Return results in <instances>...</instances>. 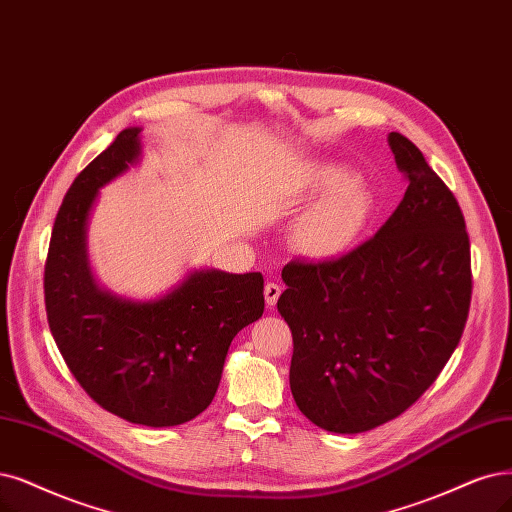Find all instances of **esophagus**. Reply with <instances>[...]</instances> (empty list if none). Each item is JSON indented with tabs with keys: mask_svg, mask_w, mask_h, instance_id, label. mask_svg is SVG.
I'll return each instance as SVG.
<instances>
[{
	"mask_svg": "<svg viewBox=\"0 0 512 512\" xmlns=\"http://www.w3.org/2000/svg\"><path fill=\"white\" fill-rule=\"evenodd\" d=\"M280 293H282V289L276 285V282H268L266 289H263V295H266L268 308H274V306H276V301H278Z\"/></svg>",
	"mask_w": 512,
	"mask_h": 512,
	"instance_id": "34e87169",
	"label": "esophagus"
}]
</instances>
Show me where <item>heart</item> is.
<instances>
[{
    "mask_svg": "<svg viewBox=\"0 0 512 512\" xmlns=\"http://www.w3.org/2000/svg\"><path fill=\"white\" fill-rule=\"evenodd\" d=\"M320 196L293 225V249L308 259L342 257L365 236L373 215V194L363 179L339 166L320 168L312 179Z\"/></svg>",
    "mask_w": 512,
    "mask_h": 512,
    "instance_id": "obj_1",
    "label": "heart"
}]
</instances>
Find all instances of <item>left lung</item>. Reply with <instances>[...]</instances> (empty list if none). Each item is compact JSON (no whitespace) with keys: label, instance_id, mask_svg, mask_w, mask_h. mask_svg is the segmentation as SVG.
Here are the masks:
<instances>
[{"label":"left lung","instance_id":"left-lung-1","mask_svg":"<svg viewBox=\"0 0 512 512\" xmlns=\"http://www.w3.org/2000/svg\"><path fill=\"white\" fill-rule=\"evenodd\" d=\"M388 145L409 181L392 217L344 257L282 270L293 399L337 434L386 424L418 401L460 344L470 308L458 200L407 137L390 132Z\"/></svg>","mask_w":512,"mask_h":512}]
</instances>
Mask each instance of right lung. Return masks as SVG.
Returning <instances> with one entry per match:
<instances>
[{
  "label": "right lung",
  "mask_w": 512,
  "mask_h": 512,
  "mask_svg": "<svg viewBox=\"0 0 512 512\" xmlns=\"http://www.w3.org/2000/svg\"><path fill=\"white\" fill-rule=\"evenodd\" d=\"M141 154V128H124L75 177L54 221L44 293L54 342L90 399L126 422L166 428L215 399L232 339L263 314V276L189 270L154 299L99 285L88 257L92 208Z\"/></svg>",
  "instance_id": "1"
}]
</instances>
